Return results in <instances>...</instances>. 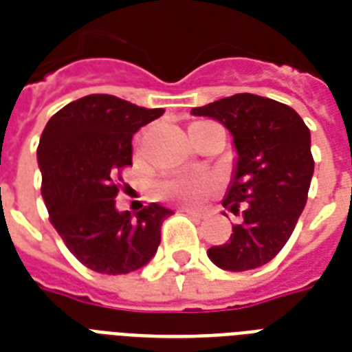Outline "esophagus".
I'll use <instances>...</instances> for the list:
<instances>
[{
	"label": "esophagus",
	"instance_id": "esophagus-1",
	"mask_svg": "<svg viewBox=\"0 0 352 352\" xmlns=\"http://www.w3.org/2000/svg\"><path fill=\"white\" fill-rule=\"evenodd\" d=\"M186 214H188V215H192V217H195V219H203V217H206V212H204V210H192V208H188V210H186Z\"/></svg>",
	"mask_w": 352,
	"mask_h": 352
}]
</instances>
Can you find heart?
Returning <instances> with one entry per match:
<instances>
[{
  "label": "heart",
  "instance_id": "b5f03b06",
  "mask_svg": "<svg viewBox=\"0 0 352 352\" xmlns=\"http://www.w3.org/2000/svg\"><path fill=\"white\" fill-rule=\"evenodd\" d=\"M215 182L206 175H182L171 177L157 184V193L162 199L170 201H197L203 195L214 190Z\"/></svg>",
  "mask_w": 352,
  "mask_h": 352
}]
</instances>
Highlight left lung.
<instances>
[{
  "mask_svg": "<svg viewBox=\"0 0 352 352\" xmlns=\"http://www.w3.org/2000/svg\"><path fill=\"white\" fill-rule=\"evenodd\" d=\"M192 113L226 126L237 149L223 206L235 215L241 212L243 221L232 226L225 245L208 248V257L232 272L261 267L278 256L305 208L314 173L311 131L292 107L250 93L193 107Z\"/></svg>",
  "mask_w": 352,
  "mask_h": 352,
  "instance_id": "1",
  "label": "left lung"
}]
</instances>
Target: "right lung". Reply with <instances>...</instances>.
Wrapping results in <instances>:
<instances>
[{
    "label": "right lung",
    "instance_id": "right-lung-1",
    "mask_svg": "<svg viewBox=\"0 0 352 352\" xmlns=\"http://www.w3.org/2000/svg\"><path fill=\"white\" fill-rule=\"evenodd\" d=\"M111 95H89L52 115L41 133L38 164L49 219L69 252L98 274H129L155 256L160 226L173 212L144 206L133 217L115 208L117 181L131 166V138L159 118Z\"/></svg>",
    "mask_w": 352,
    "mask_h": 352
}]
</instances>
